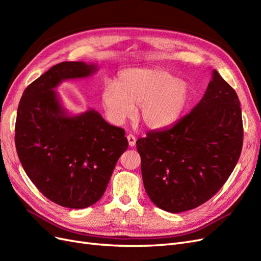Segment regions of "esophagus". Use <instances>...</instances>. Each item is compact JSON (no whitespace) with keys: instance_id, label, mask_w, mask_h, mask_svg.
<instances>
[{"instance_id":"34e87169","label":"esophagus","mask_w":261,"mask_h":261,"mask_svg":"<svg viewBox=\"0 0 261 261\" xmlns=\"http://www.w3.org/2000/svg\"><path fill=\"white\" fill-rule=\"evenodd\" d=\"M127 140H128V145L130 147H134L136 145V137L132 135V134H129V135H127Z\"/></svg>"}]
</instances>
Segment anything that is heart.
Here are the masks:
<instances>
[{"label": "heart", "mask_w": 261, "mask_h": 261, "mask_svg": "<svg viewBox=\"0 0 261 261\" xmlns=\"http://www.w3.org/2000/svg\"><path fill=\"white\" fill-rule=\"evenodd\" d=\"M102 105L109 121L122 125L135 113L149 128L161 129L175 123L187 105L189 88L173 74L160 68L124 70L114 84L102 90Z\"/></svg>", "instance_id": "obj_1"}]
</instances>
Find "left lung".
Returning a JSON list of instances; mask_svg holds the SVG:
<instances>
[{
	"instance_id": "8db88e82",
	"label": "left lung",
	"mask_w": 261,
	"mask_h": 261,
	"mask_svg": "<svg viewBox=\"0 0 261 261\" xmlns=\"http://www.w3.org/2000/svg\"><path fill=\"white\" fill-rule=\"evenodd\" d=\"M238 94L217 70L192 112L136 141L146 193L156 207L178 213L215 196L230 177L243 147Z\"/></svg>"
}]
</instances>
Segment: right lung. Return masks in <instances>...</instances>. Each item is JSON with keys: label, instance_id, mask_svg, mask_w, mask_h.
Returning <instances> with one entry per match:
<instances>
[{"label": "right lung", "instance_id": "right-lung-1", "mask_svg": "<svg viewBox=\"0 0 261 261\" xmlns=\"http://www.w3.org/2000/svg\"><path fill=\"white\" fill-rule=\"evenodd\" d=\"M97 69L84 62H62L27 87L18 106L15 145L20 163L42 195L62 207L96 203L128 147L123 128L94 110L67 115L54 91L63 81Z\"/></svg>", "mask_w": 261, "mask_h": 261}]
</instances>
